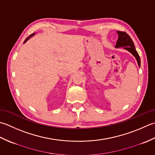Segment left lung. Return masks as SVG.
Segmentation results:
<instances>
[{
    "label": "left lung",
    "instance_id": "8db88e82",
    "mask_svg": "<svg viewBox=\"0 0 155 155\" xmlns=\"http://www.w3.org/2000/svg\"><path fill=\"white\" fill-rule=\"evenodd\" d=\"M118 33V39L116 42V47H124V48L128 51H130L132 55H133L138 62V66L140 67V59L139 55L138 54L137 50L135 49L134 42L132 41V39L128 35L123 32V31H117Z\"/></svg>",
    "mask_w": 155,
    "mask_h": 155
}]
</instances>
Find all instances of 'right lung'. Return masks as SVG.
<instances>
[{"label":"right lung","mask_w":155,"mask_h":155,"mask_svg":"<svg viewBox=\"0 0 155 155\" xmlns=\"http://www.w3.org/2000/svg\"><path fill=\"white\" fill-rule=\"evenodd\" d=\"M33 35H34V33H33V34H31V35H29V37H28L27 38V39H25V41H24V43H25V42H26V41H27L28 39H29V38H30V37H32V36H33Z\"/></svg>","instance_id":"obj_1"}]
</instances>
